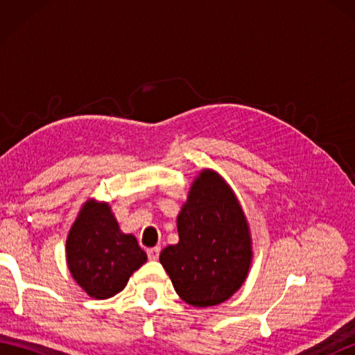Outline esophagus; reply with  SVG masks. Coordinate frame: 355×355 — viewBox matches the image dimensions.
Listing matches in <instances>:
<instances>
[{
	"instance_id": "34e87169",
	"label": "esophagus",
	"mask_w": 355,
	"mask_h": 355,
	"mask_svg": "<svg viewBox=\"0 0 355 355\" xmlns=\"http://www.w3.org/2000/svg\"><path fill=\"white\" fill-rule=\"evenodd\" d=\"M148 259L149 261H157L158 256H160V247H154V248H148Z\"/></svg>"
}]
</instances>
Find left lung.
Returning <instances> with one entry per match:
<instances>
[{
  "mask_svg": "<svg viewBox=\"0 0 355 355\" xmlns=\"http://www.w3.org/2000/svg\"><path fill=\"white\" fill-rule=\"evenodd\" d=\"M180 241L160 262L184 302L212 306L239 290L252 261L248 225L235 193L214 171L195 180L177 218Z\"/></svg>",
  "mask_w": 355,
  "mask_h": 355,
  "instance_id": "obj_1",
  "label": "left lung"
}]
</instances>
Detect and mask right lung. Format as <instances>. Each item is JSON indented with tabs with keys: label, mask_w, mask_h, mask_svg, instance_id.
Masks as SVG:
<instances>
[{
	"label": "right lung",
	"mask_w": 355,
	"mask_h": 355,
	"mask_svg": "<svg viewBox=\"0 0 355 355\" xmlns=\"http://www.w3.org/2000/svg\"><path fill=\"white\" fill-rule=\"evenodd\" d=\"M146 259L135 236L120 232L108 205L85 202L67 239V262L89 296L108 299L120 293Z\"/></svg>",
	"instance_id": "right-lung-1"
}]
</instances>
